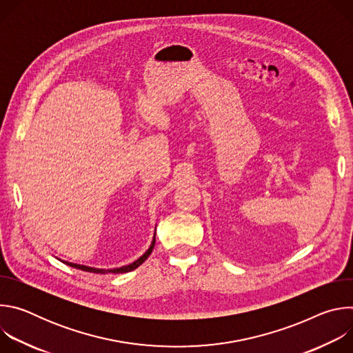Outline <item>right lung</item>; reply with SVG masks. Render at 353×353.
Here are the masks:
<instances>
[{
    "label": "right lung",
    "mask_w": 353,
    "mask_h": 353,
    "mask_svg": "<svg viewBox=\"0 0 353 353\" xmlns=\"http://www.w3.org/2000/svg\"><path fill=\"white\" fill-rule=\"evenodd\" d=\"M155 240H157V239H155V236H154V240H152V243H150L149 248L145 251V253H143L138 260H135L134 263H131V264H128V265L120 267V268L99 270V268H93V267H88V265H81V264H74V263H68V261H63V263L67 264V265H70V267H72V268H77V270H81V271H86V272H93V274H109V272H112V274H124V272H130V271L138 268V267L149 257V254L152 253V250H154V247H155Z\"/></svg>",
    "instance_id": "obj_1"
}]
</instances>
